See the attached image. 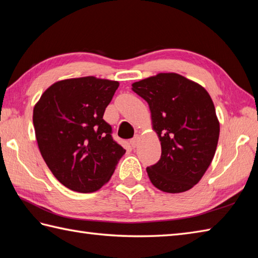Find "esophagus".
I'll list each match as a JSON object with an SVG mask.
<instances>
[{
  "label": "esophagus",
  "instance_id": "obj_1",
  "mask_svg": "<svg viewBox=\"0 0 258 258\" xmlns=\"http://www.w3.org/2000/svg\"><path fill=\"white\" fill-rule=\"evenodd\" d=\"M130 144H131V146L133 147V149L138 147V145H139V136L138 135L134 136V138L130 141Z\"/></svg>",
  "mask_w": 258,
  "mask_h": 258
}]
</instances>
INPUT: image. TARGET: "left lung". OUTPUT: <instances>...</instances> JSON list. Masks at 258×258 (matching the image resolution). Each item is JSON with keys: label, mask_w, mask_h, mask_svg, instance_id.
<instances>
[{"label": "left lung", "mask_w": 258, "mask_h": 258, "mask_svg": "<svg viewBox=\"0 0 258 258\" xmlns=\"http://www.w3.org/2000/svg\"><path fill=\"white\" fill-rule=\"evenodd\" d=\"M132 86L149 103L161 141L160 161L146 168L152 184L166 193L190 189L211 165L220 136L210 94L176 73H160Z\"/></svg>", "instance_id": "8db88e82"}]
</instances>
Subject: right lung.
I'll use <instances>...</instances> for the list:
<instances>
[{"label":"right lung","mask_w":258,"mask_h":258,"mask_svg":"<svg viewBox=\"0 0 258 258\" xmlns=\"http://www.w3.org/2000/svg\"><path fill=\"white\" fill-rule=\"evenodd\" d=\"M118 82L94 76L59 81L33 111L38 149L65 187L92 193L108 182L125 150L103 119Z\"/></svg>","instance_id":"right-lung-1"}]
</instances>
